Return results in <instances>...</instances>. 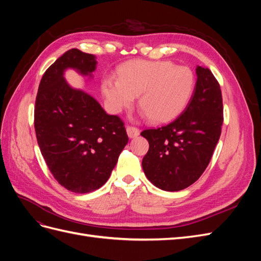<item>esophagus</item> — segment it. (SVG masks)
I'll list each match as a JSON object with an SVG mask.
<instances>
[{
	"label": "esophagus",
	"mask_w": 261,
	"mask_h": 261,
	"mask_svg": "<svg viewBox=\"0 0 261 261\" xmlns=\"http://www.w3.org/2000/svg\"><path fill=\"white\" fill-rule=\"evenodd\" d=\"M126 132H127V135L129 138H136L140 133L138 128L133 127V126H127V127H126Z\"/></svg>",
	"instance_id": "obj_1"
}]
</instances>
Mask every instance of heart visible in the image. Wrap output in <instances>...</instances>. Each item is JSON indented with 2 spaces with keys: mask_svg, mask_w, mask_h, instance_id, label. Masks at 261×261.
Masks as SVG:
<instances>
[{
  "mask_svg": "<svg viewBox=\"0 0 261 261\" xmlns=\"http://www.w3.org/2000/svg\"><path fill=\"white\" fill-rule=\"evenodd\" d=\"M117 74L118 80L106 77L101 82L108 109L121 113L139 95L143 116L155 124L171 122L183 112L195 87L191 69L165 61H130L121 65Z\"/></svg>",
  "mask_w": 261,
  "mask_h": 261,
  "instance_id": "obj_1",
  "label": "heart"
}]
</instances>
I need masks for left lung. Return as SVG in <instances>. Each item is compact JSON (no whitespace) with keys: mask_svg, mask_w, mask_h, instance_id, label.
<instances>
[{"mask_svg":"<svg viewBox=\"0 0 261 261\" xmlns=\"http://www.w3.org/2000/svg\"><path fill=\"white\" fill-rule=\"evenodd\" d=\"M193 96L172 123L140 135L149 143L143 159L147 178L162 191L194 184L206 170L221 135L223 105L220 85L207 67H196Z\"/></svg>","mask_w":261,"mask_h":261,"instance_id":"obj_1","label":"left lung"}]
</instances>
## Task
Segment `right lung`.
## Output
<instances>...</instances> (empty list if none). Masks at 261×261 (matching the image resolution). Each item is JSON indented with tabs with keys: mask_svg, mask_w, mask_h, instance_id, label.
<instances>
[{
	"mask_svg": "<svg viewBox=\"0 0 261 261\" xmlns=\"http://www.w3.org/2000/svg\"><path fill=\"white\" fill-rule=\"evenodd\" d=\"M97 64L93 54L66 51L45 70L36 98L35 129L45 163L63 187L77 194L105 185L128 143L120 117L65 81L67 69L90 80Z\"/></svg>",
	"mask_w": 261,
	"mask_h": 261,
	"instance_id": "add662e5",
	"label": "right lung"
}]
</instances>
